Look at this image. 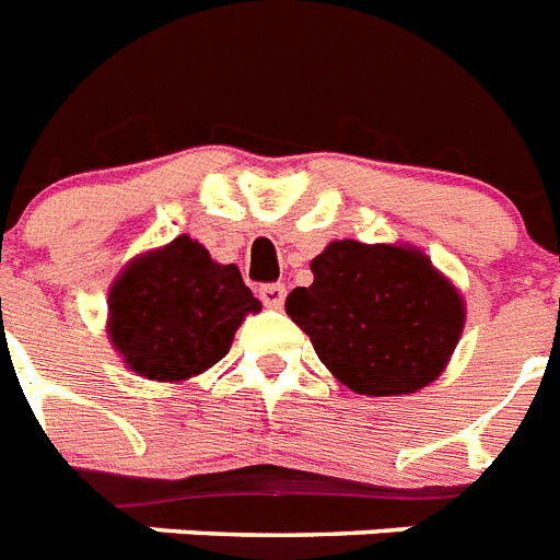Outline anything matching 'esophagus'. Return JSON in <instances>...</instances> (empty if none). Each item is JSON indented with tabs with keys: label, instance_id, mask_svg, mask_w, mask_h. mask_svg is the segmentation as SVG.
<instances>
[{
	"label": "esophagus",
	"instance_id": "1",
	"mask_svg": "<svg viewBox=\"0 0 560 560\" xmlns=\"http://www.w3.org/2000/svg\"><path fill=\"white\" fill-rule=\"evenodd\" d=\"M259 298H262V303L271 308H280L285 301V285L283 283H266L259 285Z\"/></svg>",
	"mask_w": 560,
	"mask_h": 560
}]
</instances>
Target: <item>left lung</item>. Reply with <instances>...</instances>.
<instances>
[{"instance_id":"1","label":"left lung","mask_w":560,"mask_h":560,"mask_svg":"<svg viewBox=\"0 0 560 560\" xmlns=\"http://www.w3.org/2000/svg\"><path fill=\"white\" fill-rule=\"evenodd\" d=\"M312 285L285 298L324 366L361 396L436 382L465 326L459 289L413 245L335 240L312 259Z\"/></svg>"}]
</instances>
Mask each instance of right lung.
<instances>
[{"instance_id":"obj_1","label":"right lung","mask_w":560,"mask_h":560,"mask_svg":"<svg viewBox=\"0 0 560 560\" xmlns=\"http://www.w3.org/2000/svg\"><path fill=\"white\" fill-rule=\"evenodd\" d=\"M259 308L234 262L222 266L182 234L120 268L106 335L132 373L178 384L222 361L245 315Z\"/></svg>"}]
</instances>
